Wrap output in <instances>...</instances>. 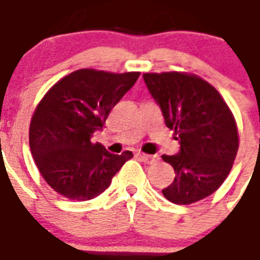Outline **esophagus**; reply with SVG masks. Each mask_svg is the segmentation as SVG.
Wrapping results in <instances>:
<instances>
[{
  "label": "esophagus",
  "instance_id": "esophagus-1",
  "mask_svg": "<svg viewBox=\"0 0 260 260\" xmlns=\"http://www.w3.org/2000/svg\"><path fill=\"white\" fill-rule=\"evenodd\" d=\"M136 157L139 158L141 161H143V163H146V164H153V163H156L158 160L157 156H152V154H145V153H138L136 154Z\"/></svg>",
  "mask_w": 260,
  "mask_h": 260
}]
</instances>
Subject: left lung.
<instances>
[{
	"label": "left lung",
	"instance_id": "1",
	"mask_svg": "<svg viewBox=\"0 0 260 260\" xmlns=\"http://www.w3.org/2000/svg\"><path fill=\"white\" fill-rule=\"evenodd\" d=\"M143 79L181 145L178 154L161 156L175 171L164 198L177 205L202 201L217 191L234 164L240 146L234 115L221 94L198 75L147 72Z\"/></svg>",
	"mask_w": 260,
	"mask_h": 260
}]
</instances>
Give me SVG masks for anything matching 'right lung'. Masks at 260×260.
<instances>
[{
  "label": "right lung",
  "mask_w": 260,
  "mask_h": 260,
  "mask_svg": "<svg viewBox=\"0 0 260 260\" xmlns=\"http://www.w3.org/2000/svg\"><path fill=\"white\" fill-rule=\"evenodd\" d=\"M139 75L78 69L51 86L37 104L29 146L43 178L59 195L80 202L96 198L134 157L129 150L113 154L90 139Z\"/></svg>",
  "instance_id": "obj_1"
}]
</instances>
